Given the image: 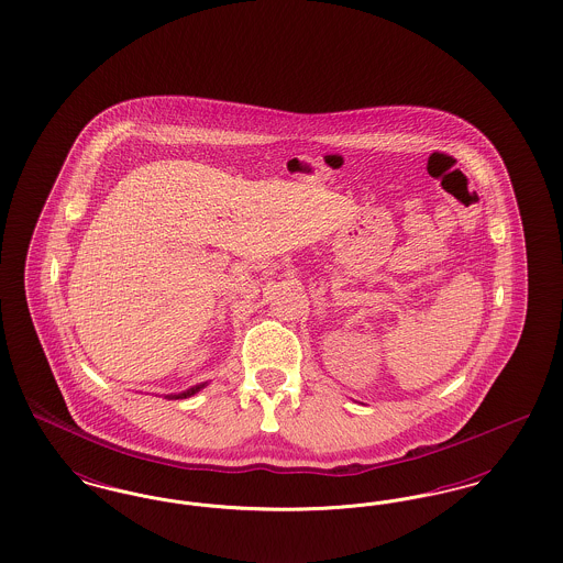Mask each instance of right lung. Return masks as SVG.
Masks as SVG:
<instances>
[{
	"instance_id": "1",
	"label": "right lung",
	"mask_w": 563,
	"mask_h": 563,
	"mask_svg": "<svg viewBox=\"0 0 563 563\" xmlns=\"http://www.w3.org/2000/svg\"><path fill=\"white\" fill-rule=\"evenodd\" d=\"M205 384H200V386H194V388H189L188 393H181V395H175V397H170V399H186V397H191V395H196L200 388H202Z\"/></svg>"
}]
</instances>
